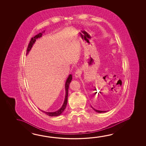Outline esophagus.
<instances>
[{
  "mask_svg": "<svg viewBox=\"0 0 146 146\" xmlns=\"http://www.w3.org/2000/svg\"><path fill=\"white\" fill-rule=\"evenodd\" d=\"M81 74H82L81 71H80V70L78 69L76 71V72H75L74 75H75V77L76 78H78V77H79L81 75Z\"/></svg>",
  "mask_w": 146,
  "mask_h": 146,
  "instance_id": "34e87169",
  "label": "esophagus"
}]
</instances>
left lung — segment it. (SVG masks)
Segmentation results:
<instances>
[{"label":"left lung","instance_id":"left-lung-1","mask_svg":"<svg viewBox=\"0 0 146 146\" xmlns=\"http://www.w3.org/2000/svg\"><path fill=\"white\" fill-rule=\"evenodd\" d=\"M93 109H94L96 112H97L98 113H104L106 112V111H100V110H95V109H94V108H93Z\"/></svg>","mask_w":146,"mask_h":146}]
</instances>
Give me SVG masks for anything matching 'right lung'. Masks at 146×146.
Returning <instances> with one entry per match:
<instances>
[{
    "label": "right lung",
    "mask_w": 146,
    "mask_h": 146,
    "mask_svg": "<svg viewBox=\"0 0 146 146\" xmlns=\"http://www.w3.org/2000/svg\"><path fill=\"white\" fill-rule=\"evenodd\" d=\"M42 34L41 33H40L38 34L37 35H35L33 37H32L31 40H30L29 44L28 46L27 50V54L30 51L31 48L32 47L33 44H34V42L36 41V39L42 36ZM72 78V75L71 74H70L69 77H68V78H67L66 82V84H65V89H66V96H65V99H64V104L62 106L61 108L58 110V111H57L56 112H47L42 111L44 113H46V115H49V116H51V117H52V116H57L60 115L63 112V111H64L65 108L66 107V106H67V102H68V89H69L70 83V82H71Z\"/></svg>",
    "instance_id": "add662e5"
}]
</instances>
